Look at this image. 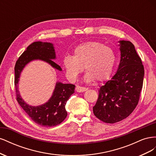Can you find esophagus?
I'll return each mask as SVG.
<instances>
[{
  "instance_id": "34e87169",
  "label": "esophagus",
  "mask_w": 156,
  "mask_h": 156,
  "mask_svg": "<svg viewBox=\"0 0 156 156\" xmlns=\"http://www.w3.org/2000/svg\"><path fill=\"white\" fill-rule=\"evenodd\" d=\"M75 90H76L77 92H83L84 91L87 90V88L85 87L76 86V88H75Z\"/></svg>"
}]
</instances>
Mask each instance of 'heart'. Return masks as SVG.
<instances>
[{"label": "heart", "mask_w": 156, "mask_h": 156, "mask_svg": "<svg viewBox=\"0 0 156 156\" xmlns=\"http://www.w3.org/2000/svg\"><path fill=\"white\" fill-rule=\"evenodd\" d=\"M115 62L116 55L112 48L100 42L89 41L77 46L73 56H65L63 65L67 76L72 81L77 79L84 66L86 81H103L110 77Z\"/></svg>", "instance_id": "obj_1"}]
</instances>
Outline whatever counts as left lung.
<instances>
[{
    "label": "left lung",
    "instance_id": "1",
    "mask_svg": "<svg viewBox=\"0 0 156 156\" xmlns=\"http://www.w3.org/2000/svg\"><path fill=\"white\" fill-rule=\"evenodd\" d=\"M120 62L115 75L99 89L93 107L98 119L114 124L129 116L137 105L144 75V66L129 41H119Z\"/></svg>",
    "mask_w": 156,
    "mask_h": 156
}]
</instances>
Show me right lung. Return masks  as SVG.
Instances as JSON below:
<instances>
[{"label": "right lung", "instance_id": "right-lung-1", "mask_svg": "<svg viewBox=\"0 0 156 156\" xmlns=\"http://www.w3.org/2000/svg\"><path fill=\"white\" fill-rule=\"evenodd\" d=\"M53 44L48 42L35 41L28 46L27 50L19 57L15 66V80L16 98L19 104L27 114L36 124L42 126L52 127L60 124L66 118L68 114L65 106L71 95L74 93L75 86L72 84L56 83L52 96L48 102L39 106H31L24 101L18 90V83L23 68L30 62L41 60L49 64L52 67L62 71L60 66L56 64Z\"/></svg>", "mask_w": 156, "mask_h": 156}]
</instances>
